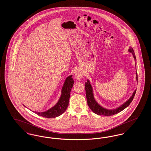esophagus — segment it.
<instances>
[{
  "mask_svg": "<svg viewBox=\"0 0 151 151\" xmlns=\"http://www.w3.org/2000/svg\"><path fill=\"white\" fill-rule=\"evenodd\" d=\"M83 76H84L83 73L80 70H77L75 72V78H76V79L78 80H80L82 79Z\"/></svg>",
  "mask_w": 151,
  "mask_h": 151,
  "instance_id": "obj_1",
  "label": "esophagus"
}]
</instances>
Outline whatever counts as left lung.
<instances>
[{
	"instance_id": "obj_1",
	"label": "left lung",
	"mask_w": 151,
	"mask_h": 151,
	"mask_svg": "<svg viewBox=\"0 0 151 151\" xmlns=\"http://www.w3.org/2000/svg\"><path fill=\"white\" fill-rule=\"evenodd\" d=\"M129 52L132 53L134 59L135 60H137L134 51L131 47H129ZM136 64H137V63L135 62V65H136ZM136 75H136V79L137 81V71H136ZM85 88H86V100H87V103H88V106L95 114H96L97 115H105V116H110V115L116 114L121 112L123 110H124L125 108L129 106L130 103L132 102V101L133 100V99L135 96V93H136V91H137V90H135L133 92L131 97L129 98V99L127 101H126L123 104H122L121 106H119L118 108L114 109H107L102 107L95 100V99L94 97L93 88L91 86V83H90V81L88 79L86 80V82Z\"/></svg>"
}]
</instances>
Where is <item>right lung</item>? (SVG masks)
Segmentation results:
<instances>
[{
	"label": "right lung",
	"mask_w": 151,
	"mask_h": 151,
	"mask_svg": "<svg viewBox=\"0 0 151 151\" xmlns=\"http://www.w3.org/2000/svg\"><path fill=\"white\" fill-rule=\"evenodd\" d=\"M73 83L74 81L72 79V75H71L65 80L61 91V96L57 103L53 107L43 112H37L35 111H33V112L35 113L37 115L48 118H55L62 114L68 106L70 93ZM23 105L25 106L24 105Z\"/></svg>",
	"instance_id": "obj_1"
}]
</instances>
